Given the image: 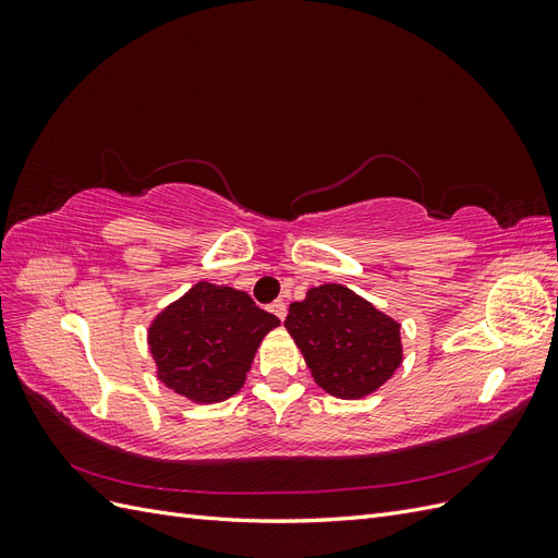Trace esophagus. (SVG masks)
<instances>
[{
    "mask_svg": "<svg viewBox=\"0 0 558 558\" xmlns=\"http://www.w3.org/2000/svg\"><path fill=\"white\" fill-rule=\"evenodd\" d=\"M269 310H272V314H275L279 320H283L286 314H289V310H286V302H283V300H275L272 305H269Z\"/></svg>",
    "mask_w": 558,
    "mask_h": 558,
    "instance_id": "1",
    "label": "esophagus"
}]
</instances>
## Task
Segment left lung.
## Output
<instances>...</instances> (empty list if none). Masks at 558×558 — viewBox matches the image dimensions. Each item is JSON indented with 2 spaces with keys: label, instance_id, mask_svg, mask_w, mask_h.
Listing matches in <instances>:
<instances>
[{
  "label": "left lung",
  "instance_id": "obj_1",
  "mask_svg": "<svg viewBox=\"0 0 558 558\" xmlns=\"http://www.w3.org/2000/svg\"><path fill=\"white\" fill-rule=\"evenodd\" d=\"M312 369L335 398L359 400L391 379L402 363L400 324L342 283L310 289L283 320Z\"/></svg>",
  "mask_w": 558,
  "mask_h": 558
}]
</instances>
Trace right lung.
<instances>
[{
    "label": "right lung",
    "mask_w": 558,
    "mask_h": 558,
    "mask_svg": "<svg viewBox=\"0 0 558 558\" xmlns=\"http://www.w3.org/2000/svg\"><path fill=\"white\" fill-rule=\"evenodd\" d=\"M277 326L244 291L197 281L154 318L148 347L167 388L209 404L240 391L263 337Z\"/></svg>",
    "instance_id": "1"
}]
</instances>
